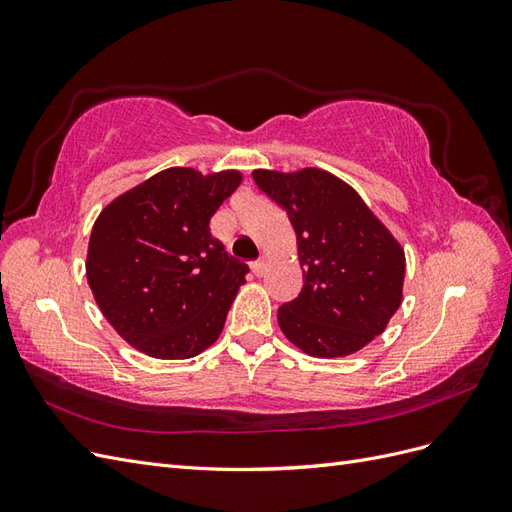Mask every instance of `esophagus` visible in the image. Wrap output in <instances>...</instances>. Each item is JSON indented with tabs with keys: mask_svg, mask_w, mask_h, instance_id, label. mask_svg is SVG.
Segmentation results:
<instances>
[{
	"mask_svg": "<svg viewBox=\"0 0 512 512\" xmlns=\"http://www.w3.org/2000/svg\"><path fill=\"white\" fill-rule=\"evenodd\" d=\"M265 269H267V260L265 258H258L256 262H252V271H254V275H262L265 273Z\"/></svg>",
	"mask_w": 512,
	"mask_h": 512,
	"instance_id": "1",
	"label": "esophagus"
}]
</instances>
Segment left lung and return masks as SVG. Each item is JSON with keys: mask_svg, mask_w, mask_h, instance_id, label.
I'll return each mask as SVG.
<instances>
[{"mask_svg": "<svg viewBox=\"0 0 512 512\" xmlns=\"http://www.w3.org/2000/svg\"><path fill=\"white\" fill-rule=\"evenodd\" d=\"M252 177L288 213L297 235L303 288L277 309L282 333L324 359L361 350L404 299L401 245L363 198L327 170H254Z\"/></svg>", "mask_w": 512, "mask_h": 512, "instance_id": "obj_1", "label": "left lung"}]
</instances>
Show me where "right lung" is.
I'll use <instances>...</instances> for the list:
<instances>
[{"label": "right lung", "instance_id": "1", "mask_svg": "<svg viewBox=\"0 0 512 512\" xmlns=\"http://www.w3.org/2000/svg\"><path fill=\"white\" fill-rule=\"evenodd\" d=\"M239 170L166 168L106 205L91 228L87 282L104 318L153 359H192L220 337L250 273L209 222Z\"/></svg>", "mask_w": 512, "mask_h": 512}]
</instances>
